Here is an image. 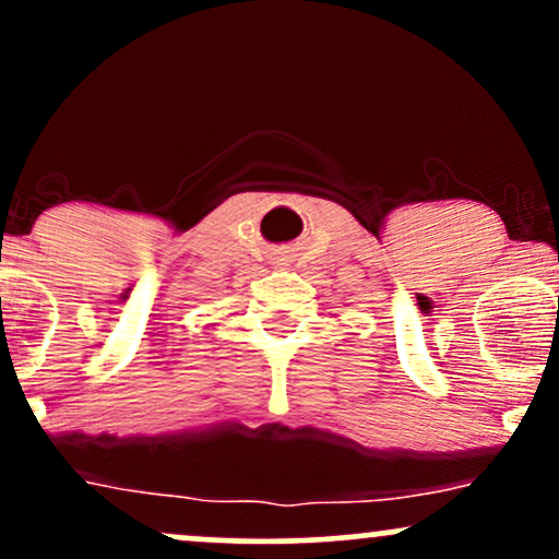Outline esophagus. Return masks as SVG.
<instances>
[{
	"label": "esophagus",
	"mask_w": 559,
	"mask_h": 559,
	"mask_svg": "<svg viewBox=\"0 0 559 559\" xmlns=\"http://www.w3.org/2000/svg\"><path fill=\"white\" fill-rule=\"evenodd\" d=\"M275 262H281V265H286V254H281V258H275Z\"/></svg>",
	"instance_id": "1"
}]
</instances>
